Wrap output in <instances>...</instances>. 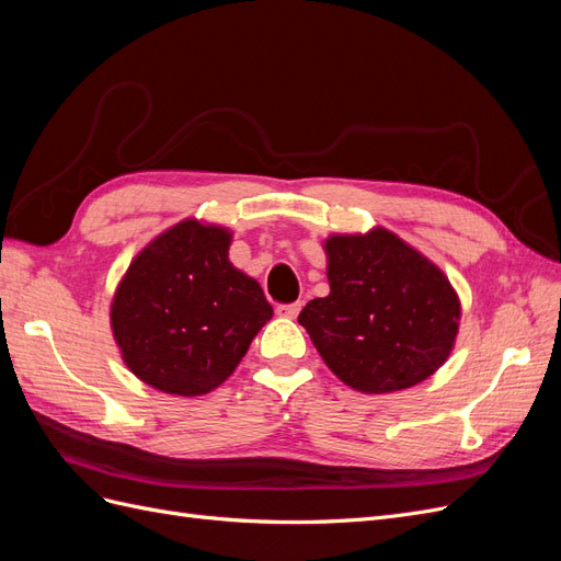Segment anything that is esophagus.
I'll list each match as a JSON object with an SVG mask.
<instances>
[{"label": "esophagus", "instance_id": "esophagus-1", "mask_svg": "<svg viewBox=\"0 0 561 561\" xmlns=\"http://www.w3.org/2000/svg\"><path fill=\"white\" fill-rule=\"evenodd\" d=\"M301 311V301H295V304H280V307L276 309V313L280 318H297Z\"/></svg>", "mask_w": 561, "mask_h": 561}]
</instances>
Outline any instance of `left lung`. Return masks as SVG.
<instances>
[{
    "instance_id": "1",
    "label": "left lung",
    "mask_w": 561,
    "mask_h": 561,
    "mask_svg": "<svg viewBox=\"0 0 561 561\" xmlns=\"http://www.w3.org/2000/svg\"><path fill=\"white\" fill-rule=\"evenodd\" d=\"M330 295L299 313L336 379L360 393H393L445 365L461 322V299L426 254L383 227L332 233Z\"/></svg>"
}]
</instances>
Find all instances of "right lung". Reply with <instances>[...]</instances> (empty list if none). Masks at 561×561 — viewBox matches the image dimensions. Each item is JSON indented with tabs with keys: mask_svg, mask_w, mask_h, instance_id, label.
I'll return each mask as SVG.
<instances>
[{
	"mask_svg": "<svg viewBox=\"0 0 561 561\" xmlns=\"http://www.w3.org/2000/svg\"><path fill=\"white\" fill-rule=\"evenodd\" d=\"M227 227L182 219L135 254L110 307L135 377L168 396L222 386L274 316L260 283L229 262Z\"/></svg>",
	"mask_w": 561,
	"mask_h": 561,
	"instance_id": "right-lung-1",
	"label": "right lung"
}]
</instances>
